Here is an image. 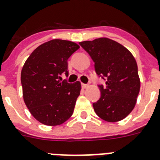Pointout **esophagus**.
Listing matches in <instances>:
<instances>
[{"label": "esophagus", "mask_w": 160, "mask_h": 160, "mask_svg": "<svg viewBox=\"0 0 160 160\" xmlns=\"http://www.w3.org/2000/svg\"><path fill=\"white\" fill-rule=\"evenodd\" d=\"M89 87H90V86H89L88 84H84V83H82V87L83 89H87V88H88Z\"/></svg>", "instance_id": "esophagus-1"}]
</instances>
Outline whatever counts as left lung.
Returning a JSON list of instances; mask_svg holds the SVG:
<instances>
[{"mask_svg":"<svg viewBox=\"0 0 160 160\" xmlns=\"http://www.w3.org/2000/svg\"><path fill=\"white\" fill-rule=\"evenodd\" d=\"M94 62L98 76L105 78L99 86L101 97L93 103L97 115L109 122L121 121L135 107L140 90L138 66L132 53L122 45L107 38L79 42Z\"/></svg>","mask_w":160,"mask_h":160,"instance_id":"obj_1","label":"left lung"}]
</instances>
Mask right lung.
<instances>
[{
    "instance_id": "right-lung-1",
    "label": "right lung",
    "mask_w": 160,
    "mask_h": 160,
    "mask_svg": "<svg viewBox=\"0 0 160 160\" xmlns=\"http://www.w3.org/2000/svg\"><path fill=\"white\" fill-rule=\"evenodd\" d=\"M80 46L70 41L53 39L32 52L22 67L21 82L25 105L38 122L58 126L71 117L81 91V82H62L68 75V58Z\"/></svg>"
}]
</instances>
